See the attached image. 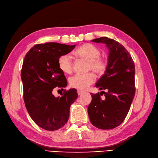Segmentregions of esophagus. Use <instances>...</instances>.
<instances>
[{"mask_svg": "<svg viewBox=\"0 0 158 158\" xmlns=\"http://www.w3.org/2000/svg\"><path fill=\"white\" fill-rule=\"evenodd\" d=\"M77 93H78V94H79V95H81V94H83V92L82 91H81V90H78V91H77Z\"/></svg>", "mask_w": 158, "mask_h": 158, "instance_id": "1", "label": "esophagus"}]
</instances>
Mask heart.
<instances>
[{
	"label": "heart",
	"instance_id": "heart-1",
	"mask_svg": "<svg viewBox=\"0 0 158 158\" xmlns=\"http://www.w3.org/2000/svg\"><path fill=\"white\" fill-rule=\"evenodd\" d=\"M75 55L88 61V70H93L96 74H102L106 69V63L100 56L101 51L95 45L85 44L80 46L74 52ZM58 66L63 73H71L73 70V62L69 54H64L58 59ZM95 76L93 73L85 74H76L69 79L71 87L85 90L93 84Z\"/></svg>",
	"mask_w": 158,
	"mask_h": 158
}]
</instances>
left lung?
<instances>
[{"instance_id":"obj_1","label":"left lung","mask_w":158,"mask_h":158,"mask_svg":"<svg viewBox=\"0 0 158 158\" xmlns=\"http://www.w3.org/2000/svg\"><path fill=\"white\" fill-rule=\"evenodd\" d=\"M92 41L104 44L108 49L106 70L95 85L100 90L106 92L90 93L92 101L88 113L92 124L108 130L121 124L130 110L135 93V69L131 54L119 42L107 37ZM103 94L104 100L101 99Z\"/></svg>"}]
</instances>
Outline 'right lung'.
Returning <instances> with one entry per match:
<instances>
[{"mask_svg":"<svg viewBox=\"0 0 158 158\" xmlns=\"http://www.w3.org/2000/svg\"><path fill=\"white\" fill-rule=\"evenodd\" d=\"M75 46L59 43L36 44L24 58L21 77L25 107L33 121L45 130L55 131L64 127L69 118L70 106L78 97L75 88L65 90L61 97L52 94L54 88L63 89L67 85L58 59Z\"/></svg>","mask_w":158,"mask_h":158,"instance_id":"right-lung-1","label":"right lung"}]
</instances>
